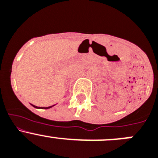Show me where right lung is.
I'll return each mask as SVG.
<instances>
[{
	"label": "right lung",
	"instance_id": "add662e5",
	"mask_svg": "<svg viewBox=\"0 0 158 158\" xmlns=\"http://www.w3.org/2000/svg\"><path fill=\"white\" fill-rule=\"evenodd\" d=\"M34 107H35V108H42V109H48V108H51V107H53V106H51V107H37V106H35V105H32Z\"/></svg>",
	"mask_w": 158,
	"mask_h": 158
}]
</instances>
